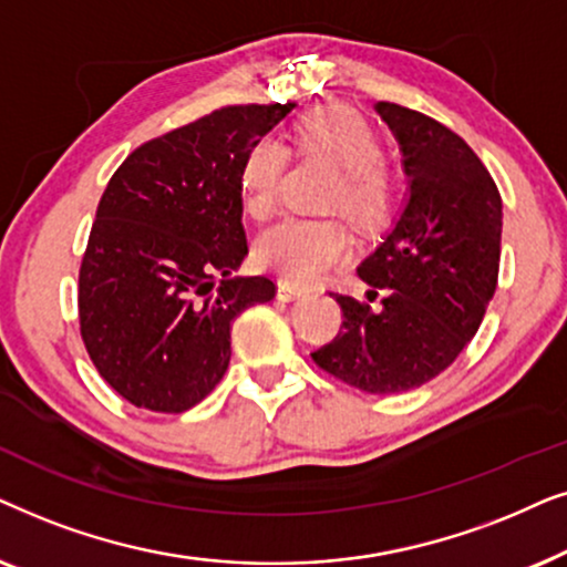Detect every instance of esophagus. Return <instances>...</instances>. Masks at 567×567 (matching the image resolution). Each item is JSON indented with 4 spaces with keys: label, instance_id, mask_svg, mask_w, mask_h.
<instances>
[{
    "label": "esophagus",
    "instance_id": "obj_1",
    "mask_svg": "<svg viewBox=\"0 0 567 567\" xmlns=\"http://www.w3.org/2000/svg\"><path fill=\"white\" fill-rule=\"evenodd\" d=\"M303 296H306V290L298 288V285L288 282V279H279V282H277V298L279 300H298Z\"/></svg>",
    "mask_w": 567,
    "mask_h": 567
}]
</instances>
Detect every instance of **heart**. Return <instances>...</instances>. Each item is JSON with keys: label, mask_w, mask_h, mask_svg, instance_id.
<instances>
[{"label": "heart", "mask_w": 567, "mask_h": 567, "mask_svg": "<svg viewBox=\"0 0 567 567\" xmlns=\"http://www.w3.org/2000/svg\"><path fill=\"white\" fill-rule=\"evenodd\" d=\"M292 142L300 155L323 157L339 171L329 207L342 209L352 223L375 225L389 215L391 184L383 171V147L373 126L344 105H321L298 118ZM288 171V147L264 137L254 142L240 168L246 213L254 220L275 215ZM350 254V233L337 220L279 223L256 244L261 269L296 285H311Z\"/></svg>", "instance_id": "heart-1"}]
</instances>
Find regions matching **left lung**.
<instances>
[{
	"instance_id": "obj_1",
	"label": "left lung",
	"mask_w": 567,
	"mask_h": 567,
	"mask_svg": "<svg viewBox=\"0 0 567 567\" xmlns=\"http://www.w3.org/2000/svg\"><path fill=\"white\" fill-rule=\"evenodd\" d=\"M402 150L410 192L360 279L386 290L379 311L331 292L342 331L311 358L368 394L433 381L477 334L501 267L503 202L466 142L425 113L375 103ZM379 296V292H375Z\"/></svg>"
}]
</instances>
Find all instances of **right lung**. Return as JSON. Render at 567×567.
I'll return each instance as SVG.
<instances>
[{
	"instance_id": "right-lung-1",
	"label": "right lung",
	"mask_w": 567,
	"mask_h": 567,
	"mask_svg": "<svg viewBox=\"0 0 567 567\" xmlns=\"http://www.w3.org/2000/svg\"><path fill=\"white\" fill-rule=\"evenodd\" d=\"M296 103L225 105L134 150L97 205L80 334L105 383L150 412L199 404L228 371L230 323L275 298L246 259L240 168Z\"/></svg>"
}]
</instances>
